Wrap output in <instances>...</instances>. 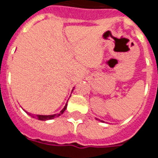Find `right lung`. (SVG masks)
<instances>
[{"label":"right lung","instance_id":"1","mask_svg":"<svg viewBox=\"0 0 158 158\" xmlns=\"http://www.w3.org/2000/svg\"><path fill=\"white\" fill-rule=\"evenodd\" d=\"M67 108V103H66V105L64 106V107L60 111V113L59 114H52V115H40V114H37V115H32L31 114H29V113H27V114H29L30 116H31L32 118H38V119H40V120H49V119H52V118H56V117H59L61 114H64V112L65 111V109Z\"/></svg>","mask_w":158,"mask_h":158}]
</instances>
